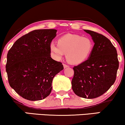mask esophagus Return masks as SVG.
<instances>
[{
    "label": "esophagus",
    "mask_w": 125,
    "mask_h": 125,
    "mask_svg": "<svg viewBox=\"0 0 125 125\" xmlns=\"http://www.w3.org/2000/svg\"><path fill=\"white\" fill-rule=\"evenodd\" d=\"M63 67H64V69H65V68H67V67H69V66L67 65V64H63Z\"/></svg>",
    "instance_id": "34e87169"
}]
</instances>
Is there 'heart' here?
<instances>
[{
  "mask_svg": "<svg viewBox=\"0 0 125 125\" xmlns=\"http://www.w3.org/2000/svg\"><path fill=\"white\" fill-rule=\"evenodd\" d=\"M50 48L56 60L66 53V59L72 64H79L88 59L94 48V42L89 37L68 34L59 38L58 44L52 42Z\"/></svg>",
  "mask_w": 125,
  "mask_h": 125,
  "instance_id": "heart-1",
  "label": "heart"
}]
</instances>
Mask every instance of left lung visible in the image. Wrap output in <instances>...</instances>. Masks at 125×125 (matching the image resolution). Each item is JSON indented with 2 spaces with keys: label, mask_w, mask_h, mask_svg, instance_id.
Listing matches in <instances>:
<instances>
[{
  "label": "left lung",
  "mask_w": 125,
  "mask_h": 125,
  "mask_svg": "<svg viewBox=\"0 0 125 125\" xmlns=\"http://www.w3.org/2000/svg\"><path fill=\"white\" fill-rule=\"evenodd\" d=\"M94 42L91 55L84 62L74 66L72 89L85 99H94L110 89L116 80L119 62L116 48L104 36L89 30Z\"/></svg>",
  "instance_id": "8db88e82"
}]
</instances>
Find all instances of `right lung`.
<instances>
[{
    "label": "right lung",
    "mask_w": 125,
    "mask_h": 125,
    "mask_svg": "<svg viewBox=\"0 0 125 125\" xmlns=\"http://www.w3.org/2000/svg\"><path fill=\"white\" fill-rule=\"evenodd\" d=\"M56 29L34 30L22 36L8 52L6 70L10 86L21 97L41 100L50 95L53 78L63 69L51 57Z\"/></svg>",
    "instance_id": "obj_1"
}]
</instances>
